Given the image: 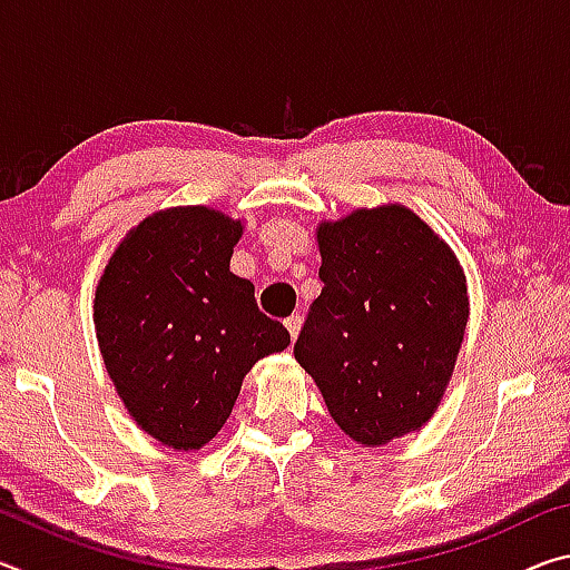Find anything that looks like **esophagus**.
I'll list each match as a JSON object with an SVG mask.
<instances>
[{
	"mask_svg": "<svg viewBox=\"0 0 570 570\" xmlns=\"http://www.w3.org/2000/svg\"><path fill=\"white\" fill-rule=\"evenodd\" d=\"M302 314H292V316H286V330H288V334H292V340H296L298 336V330H302Z\"/></svg>",
	"mask_w": 570,
	"mask_h": 570,
	"instance_id": "34e87169",
	"label": "esophagus"
}]
</instances>
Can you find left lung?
Listing matches in <instances>:
<instances>
[{"label": "left lung", "mask_w": 570, "mask_h": 570, "mask_svg": "<svg viewBox=\"0 0 570 570\" xmlns=\"http://www.w3.org/2000/svg\"><path fill=\"white\" fill-rule=\"evenodd\" d=\"M322 294L294 356L362 445L422 428L445 392L470 304L458 258L412 210H354L316 230Z\"/></svg>", "instance_id": "obj_1"}]
</instances>
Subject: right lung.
Masks as SVG:
<instances>
[{
    "label": "right lung",
    "instance_id": "add662e5",
    "mask_svg": "<svg viewBox=\"0 0 570 570\" xmlns=\"http://www.w3.org/2000/svg\"><path fill=\"white\" fill-rule=\"evenodd\" d=\"M240 224L170 208L130 230L95 294V330L125 407L148 435L198 450L234 410L246 372L292 336L230 274Z\"/></svg>",
    "mask_w": 570,
    "mask_h": 570
}]
</instances>
